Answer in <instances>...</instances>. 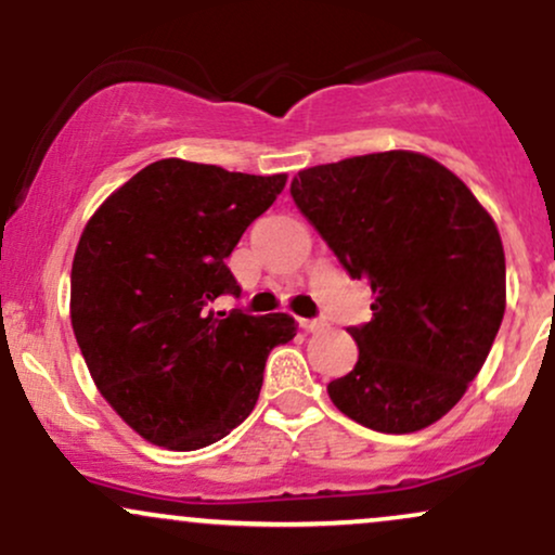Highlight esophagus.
I'll list each match as a JSON object with an SVG mask.
<instances>
[{
  "label": "esophagus",
  "instance_id": "esophagus-1",
  "mask_svg": "<svg viewBox=\"0 0 555 555\" xmlns=\"http://www.w3.org/2000/svg\"><path fill=\"white\" fill-rule=\"evenodd\" d=\"M299 328L308 331V334H321L328 328L326 321H310V318H299Z\"/></svg>",
  "mask_w": 555,
  "mask_h": 555
}]
</instances>
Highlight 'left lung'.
<instances>
[{"instance_id": "obj_1", "label": "left lung", "mask_w": 555, "mask_h": 555, "mask_svg": "<svg viewBox=\"0 0 555 555\" xmlns=\"http://www.w3.org/2000/svg\"><path fill=\"white\" fill-rule=\"evenodd\" d=\"M373 318L349 328L358 362L331 380L336 410L378 433L441 420L480 373L506 310L499 227L436 158L384 151L297 171L289 188Z\"/></svg>"}]
</instances>
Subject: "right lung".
Masks as SVG:
<instances>
[{
    "instance_id": "1",
    "label": "right lung",
    "mask_w": 555,
    "mask_h": 555,
    "mask_svg": "<svg viewBox=\"0 0 555 555\" xmlns=\"http://www.w3.org/2000/svg\"><path fill=\"white\" fill-rule=\"evenodd\" d=\"M286 175L162 158L95 208L69 276V318L101 397L149 443L195 451L253 412L286 313L211 308L240 295L227 258Z\"/></svg>"
}]
</instances>
